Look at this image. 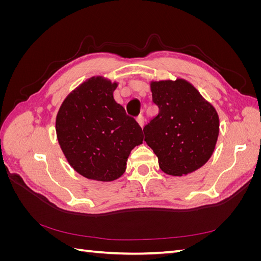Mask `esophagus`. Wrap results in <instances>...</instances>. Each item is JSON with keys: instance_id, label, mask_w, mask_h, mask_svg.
Returning <instances> with one entry per match:
<instances>
[{"instance_id": "esophagus-1", "label": "esophagus", "mask_w": 261, "mask_h": 261, "mask_svg": "<svg viewBox=\"0 0 261 261\" xmlns=\"http://www.w3.org/2000/svg\"><path fill=\"white\" fill-rule=\"evenodd\" d=\"M136 121H137V123L139 124V126L141 128L144 127V125H145V120H144V116L143 115H138L137 116V118H136Z\"/></svg>"}]
</instances>
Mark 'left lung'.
I'll use <instances>...</instances> for the list:
<instances>
[{
    "instance_id": "left-lung-1",
    "label": "left lung",
    "mask_w": 261,
    "mask_h": 261,
    "mask_svg": "<svg viewBox=\"0 0 261 261\" xmlns=\"http://www.w3.org/2000/svg\"><path fill=\"white\" fill-rule=\"evenodd\" d=\"M159 113L144 128L145 141L160 169L183 176L211 158L219 136V115L209 101L183 78L150 83Z\"/></svg>"
}]
</instances>
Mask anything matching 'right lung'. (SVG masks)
Segmentation results:
<instances>
[{
	"label": "right lung",
	"mask_w": 261,
	"mask_h": 261,
	"mask_svg": "<svg viewBox=\"0 0 261 261\" xmlns=\"http://www.w3.org/2000/svg\"><path fill=\"white\" fill-rule=\"evenodd\" d=\"M117 85L93 76L69 92L59 109L60 147L70 167L86 178H120L130 151L143 144V129L114 100Z\"/></svg>",
	"instance_id": "obj_1"
}]
</instances>
